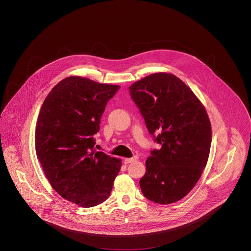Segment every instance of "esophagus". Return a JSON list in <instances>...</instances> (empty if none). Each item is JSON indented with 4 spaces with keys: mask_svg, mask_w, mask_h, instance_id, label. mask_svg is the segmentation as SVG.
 Returning a JSON list of instances; mask_svg holds the SVG:
<instances>
[{
    "mask_svg": "<svg viewBox=\"0 0 251 251\" xmlns=\"http://www.w3.org/2000/svg\"><path fill=\"white\" fill-rule=\"evenodd\" d=\"M136 159L135 158H125L124 159V164H129V163H132V162H134Z\"/></svg>",
    "mask_w": 251,
    "mask_h": 251,
    "instance_id": "34e87169",
    "label": "esophagus"
}]
</instances>
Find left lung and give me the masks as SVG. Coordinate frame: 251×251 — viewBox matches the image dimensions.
I'll return each mask as SVG.
<instances>
[{"label": "left lung", "instance_id": "obj_1", "mask_svg": "<svg viewBox=\"0 0 251 251\" xmlns=\"http://www.w3.org/2000/svg\"><path fill=\"white\" fill-rule=\"evenodd\" d=\"M160 150H152L140 179L144 196L157 203L185 197L200 179L211 145L207 113L192 90L166 73L151 75L129 87Z\"/></svg>", "mask_w": 251, "mask_h": 251}]
</instances>
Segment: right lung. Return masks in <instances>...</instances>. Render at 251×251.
<instances>
[{
	"instance_id": "right-lung-1",
	"label": "right lung",
	"mask_w": 251,
	"mask_h": 251,
	"mask_svg": "<svg viewBox=\"0 0 251 251\" xmlns=\"http://www.w3.org/2000/svg\"><path fill=\"white\" fill-rule=\"evenodd\" d=\"M119 85L70 76L44 101L36 126V153L53 189L66 200L91 207L106 200L121 168L119 159L96 151L94 135Z\"/></svg>"
}]
</instances>
